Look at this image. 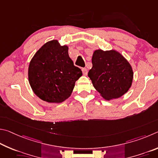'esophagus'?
I'll use <instances>...</instances> for the list:
<instances>
[{"label":"esophagus","instance_id":"1","mask_svg":"<svg viewBox=\"0 0 158 158\" xmlns=\"http://www.w3.org/2000/svg\"><path fill=\"white\" fill-rule=\"evenodd\" d=\"M82 73L85 75V76H87V69L86 68H82Z\"/></svg>","mask_w":158,"mask_h":158}]
</instances>
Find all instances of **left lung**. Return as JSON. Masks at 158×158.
Wrapping results in <instances>:
<instances>
[{"instance_id": "left-lung-1", "label": "left lung", "mask_w": 158, "mask_h": 158, "mask_svg": "<svg viewBox=\"0 0 158 158\" xmlns=\"http://www.w3.org/2000/svg\"><path fill=\"white\" fill-rule=\"evenodd\" d=\"M92 68L88 76L93 86L107 101L120 98L131 88L133 71L120 52L96 50L92 55Z\"/></svg>"}]
</instances>
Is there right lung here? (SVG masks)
<instances>
[{
    "label": "right lung",
    "instance_id": "add662e5",
    "mask_svg": "<svg viewBox=\"0 0 158 158\" xmlns=\"http://www.w3.org/2000/svg\"><path fill=\"white\" fill-rule=\"evenodd\" d=\"M69 47L57 40L48 41L30 61L28 81L32 89L41 100L60 103L71 96L76 81L82 76L81 69L73 65Z\"/></svg>",
    "mask_w": 158,
    "mask_h": 158
}]
</instances>
